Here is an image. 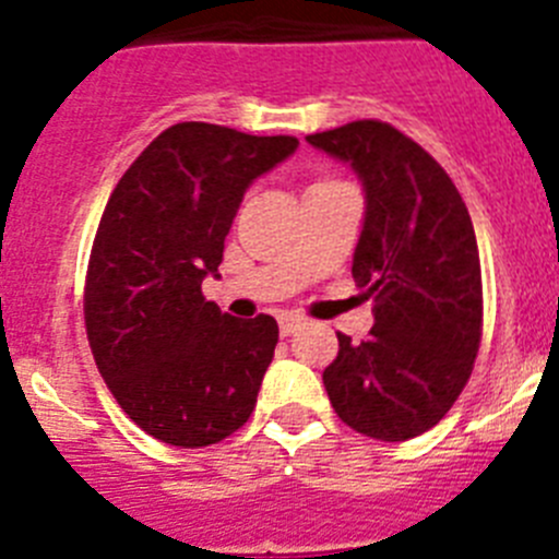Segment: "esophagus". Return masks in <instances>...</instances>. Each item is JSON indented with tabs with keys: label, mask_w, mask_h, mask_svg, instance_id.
I'll use <instances>...</instances> for the list:
<instances>
[{
	"label": "esophagus",
	"mask_w": 559,
	"mask_h": 559,
	"mask_svg": "<svg viewBox=\"0 0 559 559\" xmlns=\"http://www.w3.org/2000/svg\"><path fill=\"white\" fill-rule=\"evenodd\" d=\"M276 322H280V330H283V335H294L296 330H302L305 324H308L299 313H280V316H276Z\"/></svg>",
	"instance_id": "obj_1"
}]
</instances>
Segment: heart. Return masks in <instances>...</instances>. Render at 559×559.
I'll list each match as a JSON object with an SVG mask.
<instances>
[{
	"label": "heart",
	"instance_id": "heart-1",
	"mask_svg": "<svg viewBox=\"0 0 559 559\" xmlns=\"http://www.w3.org/2000/svg\"><path fill=\"white\" fill-rule=\"evenodd\" d=\"M316 185H328V181H316Z\"/></svg>",
	"mask_w": 559,
	"mask_h": 559
}]
</instances>
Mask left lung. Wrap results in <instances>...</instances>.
Wrapping results in <instances>:
<instances>
[{"mask_svg": "<svg viewBox=\"0 0 559 559\" xmlns=\"http://www.w3.org/2000/svg\"><path fill=\"white\" fill-rule=\"evenodd\" d=\"M308 142L347 162L367 192L353 276L374 302L360 344L338 333L324 369L349 428L383 442L426 433L451 412L481 344L476 231L456 185L426 147L380 120H355Z\"/></svg>", "mask_w": 559, "mask_h": 559, "instance_id": "8db88e82", "label": "left lung"}]
</instances>
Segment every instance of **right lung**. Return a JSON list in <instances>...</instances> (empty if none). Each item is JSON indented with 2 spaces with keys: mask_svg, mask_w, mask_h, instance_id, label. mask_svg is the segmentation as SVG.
I'll return each mask as SVG.
<instances>
[{
  "mask_svg": "<svg viewBox=\"0 0 559 559\" xmlns=\"http://www.w3.org/2000/svg\"><path fill=\"white\" fill-rule=\"evenodd\" d=\"M296 136L212 122L162 131L117 181L88 257V347L122 412L176 448L215 445L251 417L280 328L206 302L243 192Z\"/></svg>",
  "mask_w": 559,
  "mask_h": 559,
  "instance_id": "add662e5",
  "label": "right lung"
}]
</instances>
